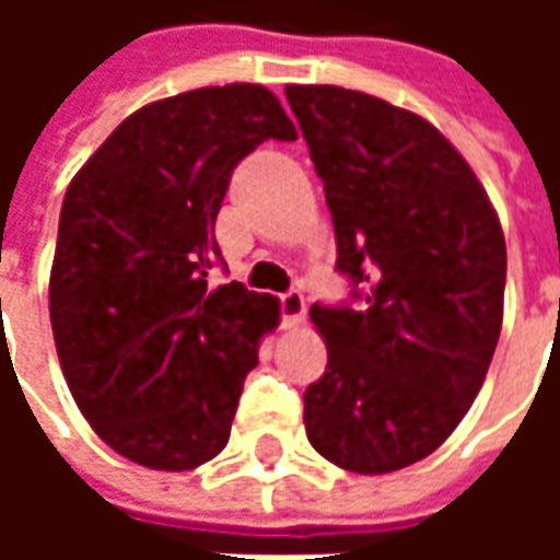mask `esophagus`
Wrapping results in <instances>:
<instances>
[{
    "label": "esophagus",
    "mask_w": 560,
    "mask_h": 560,
    "mask_svg": "<svg viewBox=\"0 0 560 560\" xmlns=\"http://www.w3.org/2000/svg\"><path fill=\"white\" fill-rule=\"evenodd\" d=\"M281 315H284V324L288 327H296L305 317V296L296 288L288 293H281Z\"/></svg>",
    "instance_id": "esophagus-1"
}]
</instances>
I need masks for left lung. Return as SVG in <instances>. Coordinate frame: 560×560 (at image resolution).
Listing matches in <instances>:
<instances>
[{
  "label": "left lung",
  "mask_w": 560,
  "mask_h": 560,
  "mask_svg": "<svg viewBox=\"0 0 560 560\" xmlns=\"http://www.w3.org/2000/svg\"><path fill=\"white\" fill-rule=\"evenodd\" d=\"M353 305H312L327 372L305 434L353 474L420 462L477 399L504 320L506 245L486 188L422 116L341 86H288Z\"/></svg>",
  "instance_id": "1"
}]
</instances>
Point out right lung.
Listing matches in <instances>:
<instances>
[{"mask_svg":"<svg viewBox=\"0 0 560 560\" xmlns=\"http://www.w3.org/2000/svg\"><path fill=\"white\" fill-rule=\"evenodd\" d=\"M296 140L257 83L140 107L71 179L59 212L50 324L56 353L104 444L152 470H191L231 438L279 300L209 288L215 215L233 167L264 140Z\"/></svg>","mask_w":560,"mask_h":560,"instance_id":"right-lung-1","label":"right lung"}]
</instances>
